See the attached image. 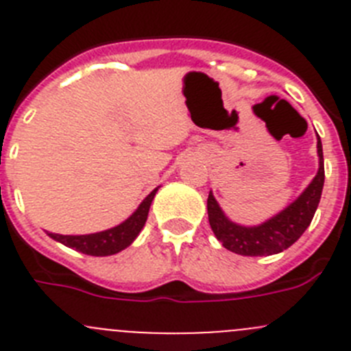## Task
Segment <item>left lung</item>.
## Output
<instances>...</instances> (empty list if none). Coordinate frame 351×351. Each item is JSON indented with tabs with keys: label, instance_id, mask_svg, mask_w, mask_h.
Listing matches in <instances>:
<instances>
[{
	"label": "left lung",
	"instance_id": "left-lung-1",
	"mask_svg": "<svg viewBox=\"0 0 351 351\" xmlns=\"http://www.w3.org/2000/svg\"><path fill=\"white\" fill-rule=\"evenodd\" d=\"M318 156H320V169L311 184L304 190V193L290 204L274 218L258 226H241L232 223L219 209L216 198L209 193L207 198V214L209 225L219 243L228 251L244 256H267L281 253L290 247L297 239L306 232L320 204L322 190H324L325 169L322 141L318 137Z\"/></svg>",
	"mask_w": 351,
	"mask_h": 351
}]
</instances>
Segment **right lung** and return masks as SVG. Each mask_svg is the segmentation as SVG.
<instances>
[{
  "instance_id": "obj_1",
  "label": "right lung",
  "mask_w": 351,
  "mask_h": 351,
  "mask_svg": "<svg viewBox=\"0 0 351 351\" xmlns=\"http://www.w3.org/2000/svg\"><path fill=\"white\" fill-rule=\"evenodd\" d=\"M156 190H153L147 197L144 198V202L138 206V209L126 219L125 223L114 226L110 230L98 232V234H89V235H61V234H49L54 241H60L61 244L73 250L80 251L84 255L91 256H108L116 255L125 247L135 241L141 230L144 228L145 219H147L149 207L153 202Z\"/></svg>"
}]
</instances>
